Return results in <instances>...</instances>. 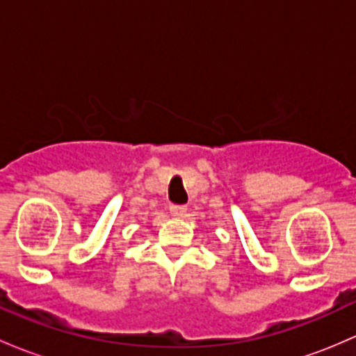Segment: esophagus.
<instances>
[{"mask_svg": "<svg viewBox=\"0 0 356 356\" xmlns=\"http://www.w3.org/2000/svg\"><path fill=\"white\" fill-rule=\"evenodd\" d=\"M170 212L175 216V218H183V216L186 214V205H178V204L170 205Z\"/></svg>", "mask_w": 356, "mask_h": 356, "instance_id": "34e87169", "label": "esophagus"}]
</instances>
